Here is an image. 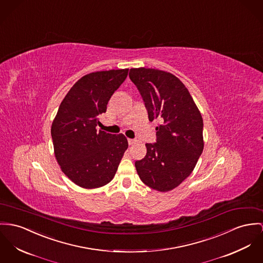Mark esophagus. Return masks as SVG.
<instances>
[{
  "mask_svg": "<svg viewBox=\"0 0 263 263\" xmlns=\"http://www.w3.org/2000/svg\"><path fill=\"white\" fill-rule=\"evenodd\" d=\"M128 143H129V145H133V144L136 143V140L135 139H128Z\"/></svg>",
  "mask_w": 263,
  "mask_h": 263,
  "instance_id": "obj_1",
  "label": "esophagus"
}]
</instances>
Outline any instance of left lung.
Instances as JSON below:
<instances>
[{
	"instance_id": "left-lung-1",
	"label": "left lung",
	"mask_w": 263,
	"mask_h": 263,
	"mask_svg": "<svg viewBox=\"0 0 263 263\" xmlns=\"http://www.w3.org/2000/svg\"><path fill=\"white\" fill-rule=\"evenodd\" d=\"M129 77L145 103L149 121L157 120V143H146L145 157L135 162L148 187L168 192L194 170L203 148L201 113L188 89L173 74L152 68H132Z\"/></svg>"
}]
</instances>
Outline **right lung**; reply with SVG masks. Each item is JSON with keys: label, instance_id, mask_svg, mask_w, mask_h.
Here are the masks:
<instances>
[{"label": "right lung", "instance_id": "right-lung-1", "mask_svg": "<svg viewBox=\"0 0 263 263\" xmlns=\"http://www.w3.org/2000/svg\"><path fill=\"white\" fill-rule=\"evenodd\" d=\"M128 71H98L83 76L63 99L52 123L56 160L64 174L82 188H99L111 181L128 148L123 134L96 129L99 116L106 112Z\"/></svg>", "mask_w": 263, "mask_h": 263}]
</instances>
